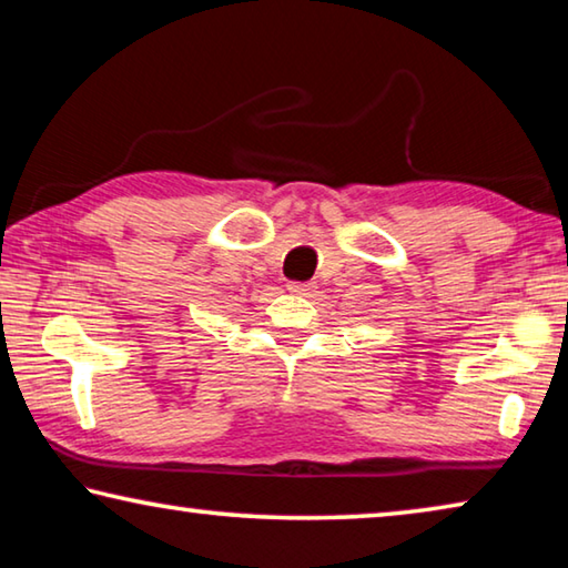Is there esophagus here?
<instances>
[{"label": "esophagus", "instance_id": "obj_1", "mask_svg": "<svg viewBox=\"0 0 568 568\" xmlns=\"http://www.w3.org/2000/svg\"><path fill=\"white\" fill-rule=\"evenodd\" d=\"M313 287L315 285H311V283H287V291H291L293 295H311Z\"/></svg>", "mask_w": 568, "mask_h": 568}]
</instances>
